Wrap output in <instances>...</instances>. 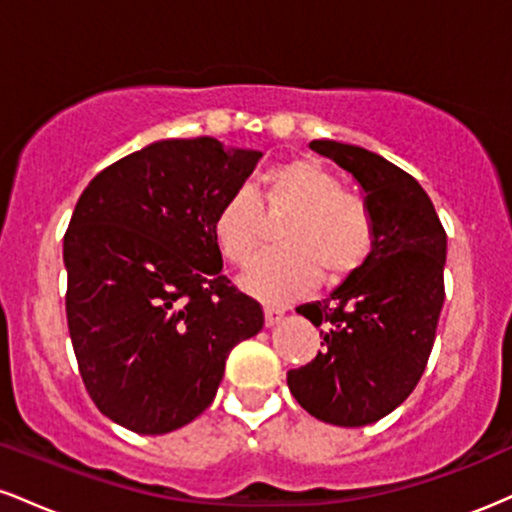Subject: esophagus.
<instances>
[{
    "label": "esophagus",
    "instance_id": "1",
    "mask_svg": "<svg viewBox=\"0 0 512 512\" xmlns=\"http://www.w3.org/2000/svg\"><path fill=\"white\" fill-rule=\"evenodd\" d=\"M284 315V308H274V305H267V308H264V322H267V327L279 325V322L284 320Z\"/></svg>",
    "mask_w": 512,
    "mask_h": 512
}]
</instances>
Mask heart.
Listing matches in <instances>:
<instances>
[{"mask_svg":"<svg viewBox=\"0 0 512 512\" xmlns=\"http://www.w3.org/2000/svg\"><path fill=\"white\" fill-rule=\"evenodd\" d=\"M262 204L291 209L279 233L281 250L267 252L245 274V289L269 303L303 296L320 281L337 284L356 274L375 250V219L361 197L313 158H291L264 170ZM262 204L248 187H238L214 214L216 245L228 262L248 267L262 243Z\"/></svg>","mask_w":512,"mask_h":512,"instance_id":"1","label":"heart"}]
</instances>
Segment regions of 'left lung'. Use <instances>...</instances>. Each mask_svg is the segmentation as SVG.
<instances>
[{"label":"left lung","mask_w":512,"mask_h":512,"mask_svg":"<svg viewBox=\"0 0 512 512\" xmlns=\"http://www.w3.org/2000/svg\"><path fill=\"white\" fill-rule=\"evenodd\" d=\"M310 149L349 170L375 219V250L330 298L298 305L322 351L286 375L315 419L366 426L395 411L424 375L440 308L448 236L424 187L373 151L330 139Z\"/></svg>","instance_id":"8db88e82"}]
</instances>
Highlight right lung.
<instances>
[{
	"label": "right lung",
	"instance_id": "1",
	"mask_svg": "<svg viewBox=\"0 0 512 512\" xmlns=\"http://www.w3.org/2000/svg\"><path fill=\"white\" fill-rule=\"evenodd\" d=\"M219 139H166L96 175L64 233L67 325L88 397L161 436L214 402L226 358L264 325L221 274L214 214L260 161Z\"/></svg>",
	"mask_w": 512,
	"mask_h": 512
}]
</instances>
